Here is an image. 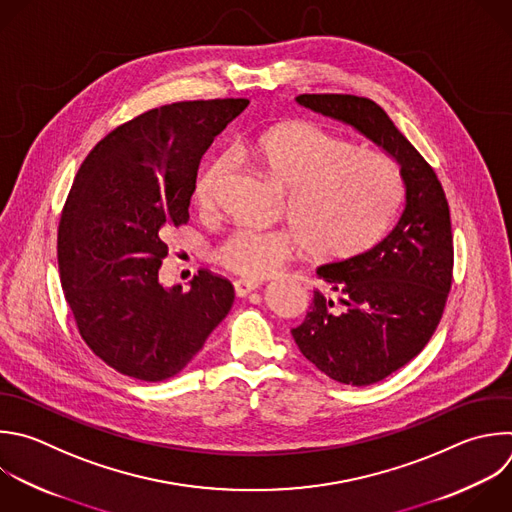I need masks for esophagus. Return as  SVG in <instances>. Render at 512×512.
Here are the masks:
<instances>
[{"label": "esophagus", "mask_w": 512, "mask_h": 512, "mask_svg": "<svg viewBox=\"0 0 512 512\" xmlns=\"http://www.w3.org/2000/svg\"><path fill=\"white\" fill-rule=\"evenodd\" d=\"M233 285H235V293L239 297H245L251 291H255L257 287H261V281L259 279H237Z\"/></svg>", "instance_id": "34e87169"}]
</instances>
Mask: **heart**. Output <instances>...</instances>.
I'll use <instances>...</instances> for the list:
<instances>
[{"label": "heart", "instance_id": "heart-1", "mask_svg": "<svg viewBox=\"0 0 512 512\" xmlns=\"http://www.w3.org/2000/svg\"><path fill=\"white\" fill-rule=\"evenodd\" d=\"M243 150L289 189V215L317 253L350 255L370 247L396 213L400 181L392 160L374 148L346 146L311 122L269 126L247 140ZM229 170L231 154L209 158L195 185L199 209H213ZM299 245L295 233L243 225L219 245L217 259L243 277H267Z\"/></svg>", "mask_w": 512, "mask_h": 512}]
</instances>
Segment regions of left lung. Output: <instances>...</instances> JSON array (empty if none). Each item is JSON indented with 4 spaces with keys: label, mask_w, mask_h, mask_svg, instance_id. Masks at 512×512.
<instances>
[{
    "label": "left lung",
    "mask_w": 512,
    "mask_h": 512,
    "mask_svg": "<svg viewBox=\"0 0 512 512\" xmlns=\"http://www.w3.org/2000/svg\"><path fill=\"white\" fill-rule=\"evenodd\" d=\"M295 102L352 126L400 170L404 201L390 233L364 253L319 265L329 291H313L305 319L291 329L319 372L370 386L416 358L442 317L452 281L448 201L432 166L376 102L350 94H301Z\"/></svg>",
    "instance_id": "8db88e82"
}]
</instances>
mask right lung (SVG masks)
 Segmentation results:
<instances>
[{
	"label": "right lung",
	"mask_w": 512,
	"mask_h": 512,
	"mask_svg": "<svg viewBox=\"0 0 512 512\" xmlns=\"http://www.w3.org/2000/svg\"><path fill=\"white\" fill-rule=\"evenodd\" d=\"M249 100L148 110L86 156L58 229L66 301L88 348L116 372L162 382L183 372L229 313L233 285L199 271L166 287L168 229L189 221L199 164Z\"/></svg>",
	"instance_id": "add662e5"
}]
</instances>
